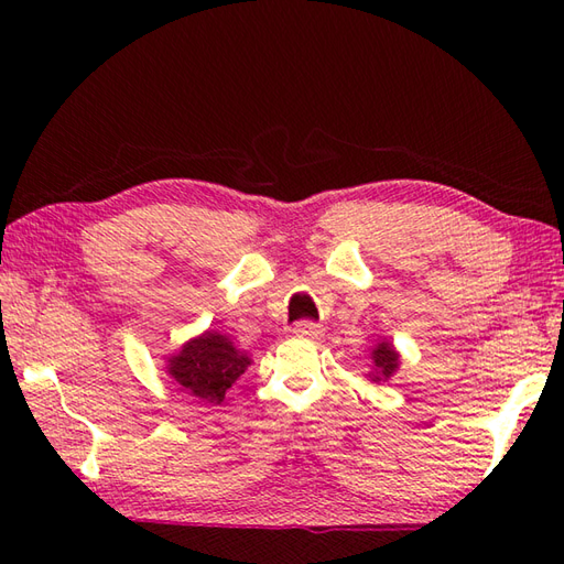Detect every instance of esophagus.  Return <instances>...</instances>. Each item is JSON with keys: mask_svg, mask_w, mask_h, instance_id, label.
Listing matches in <instances>:
<instances>
[{"mask_svg": "<svg viewBox=\"0 0 564 564\" xmlns=\"http://www.w3.org/2000/svg\"><path fill=\"white\" fill-rule=\"evenodd\" d=\"M293 334H295V337H301V339H317L322 329H319L317 322H313V319H301L293 327Z\"/></svg>", "mask_w": 564, "mask_h": 564, "instance_id": "esophagus-1", "label": "esophagus"}]
</instances>
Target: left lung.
Instances as JSON below:
<instances>
[{
	"label": "left lung",
	"mask_w": 564,
	"mask_h": 564,
	"mask_svg": "<svg viewBox=\"0 0 564 564\" xmlns=\"http://www.w3.org/2000/svg\"><path fill=\"white\" fill-rule=\"evenodd\" d=\"M373 366H376V376L373 380H388L394 370L400 366V356L392 349V344L382 341L373 349Z\"/></svg>",
	"instance_id": "left-lung-1"
}]
</instances>
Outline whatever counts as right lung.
<instances>
[{"label": "right lung", "instance_id": "1", "mask_svg": "<svg viewBox=\"0 0 564 564\" xmlns=\"http://www.w3.org/2000/svg\"><path fill=\"white\" fill-rule=\"evenodd\" d=\"M247 366L249 358L237 351L230 339L218 332H206L170 358V376L194 398L223 402L227 388H232Z\"/></svg>", "mask_w": 564, "mask_h": 564}]
</instances>
